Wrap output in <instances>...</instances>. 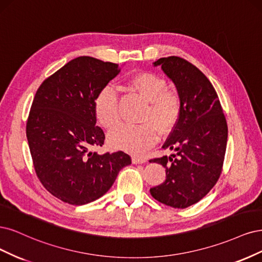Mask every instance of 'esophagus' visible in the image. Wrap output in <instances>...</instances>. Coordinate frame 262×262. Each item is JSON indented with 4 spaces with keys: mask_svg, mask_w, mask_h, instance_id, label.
<instances>
[{
    "mask_svg": "<svg viewBox=\"0 0 262 262\" xmlns=\"http://www.w3.org/2000/svg\"><path fill=\"white\" fill-rule=\"evenodd\" d=\"M132 161L134 164H141V163H146L147 162V159L143 158V157H138V156H134L132 158Z\"/></svg>",
    "mask_w": 262,
    "mask_h": 262,
    "instance_id": "esophagus-1",
    "label": "esophagus"
}]
</instances>
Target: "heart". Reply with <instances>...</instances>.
<instances>
[{
  "label": "heart",
  "mask_w": 262,
  "mask_h": 262,
  "mask_svg": "<svg viewBox=\"0 0 262 262\" xmlns=\"http://www.w3.org/2000/svg\"><path fill=\"white\" fill-rule=\"evenodd\" d=\"M128 88L148 101L141 115L142 124H122L108 134V143L115 149L140 155L155 145L158 128L161 133L171 129L181 112V98L175 90L166 89V81L159 75L141 72L132 75ZM95 113L98 122L111 129L121 120L119 97L114 87L101 89L95 101Z\"/></svg>",
  "instance_id": "obj_1"
}]
</instances>
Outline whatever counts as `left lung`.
<instances>
[{
	"instance_id": "1",
	"label": "left lung",
	"mask_w": 262,
	"mask_h": 262,
	"mask_svg": "<svg viewBox=\"0 0 262 262\" xmlns=\"http://www.w3.org/2000/svg\"><path fill=\"white\" fill-rule=\"evenodd\" d=\"M176 87L181 112L163 149L176 155L150 160L165 168L166 179L150 188L156 200L177 209L204 198L220 177L224 161L227 124L216 92L205 74L179 56L154 62Z\"/></svg>"
}]
</instances>
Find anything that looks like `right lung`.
Listing matches in <instances>:
<instances>
[{"mask_svg":"<svg viewBox=\"0 0 262 262\" xmlns=\"http://www.w3.org/2000/svg\"><path fill=\"white\" fill-rule=\"evenodd\" d=\"M120 72L119 64L79 56L36 92L26 126L33 166L46 189L67 204L81 206L102 197L132 163L123 151H91L105 138L96 126V98Z\"/></svg>","mask_w":262,"mask_h":262,"instance_id":"right-lung-1","label":"right lung"}]
</instances>
